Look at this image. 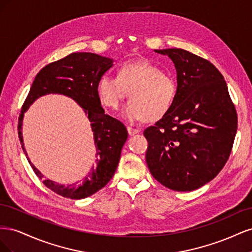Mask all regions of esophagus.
<instances>
[{"instance_id":"1","label":"esophagus","mask_w":252,"mask_h":252,"mask_svg":"<svg viewBox=\"0 0 252 252\" xmlns=\"http://www.w3.org/2000/svg\"><path fill=\"white\" fill-rule=\"evenodd\" d=\"M127 131H128L129 135H134V134H136V133H139V132H140L139 129L132 128V127H127Z\"/></svg>"}]
</instances>
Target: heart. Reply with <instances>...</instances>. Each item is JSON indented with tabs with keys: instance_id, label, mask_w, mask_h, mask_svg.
Segmentation results:
<instances>
[{
	"instance_id": "1",
	"label": "heart",
	"mask_w": 252,
	"mask_h": 252,
	"mask_svg": "<svg viewBox=\"0 0 252 252\" xmlns=\"http://www.w3.org/2000/svg\"><path fill=\"white\" fill-rule=\"evenodd\" d=\"M129 93L131 98L122 111L128 123L156 121L169 112L178 95V83L148 60L126 61L118 67L117 78L103 74L97 82L98 100L117 109Z\"/></svg>"
}]
</instances>
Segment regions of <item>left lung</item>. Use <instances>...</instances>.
<instances>
[{"mask_svg":"<svg viewBox=\"0 0 252 252\" xmlns=\"http://www.w3.org/2000/svg\"><path fill=\"white\" fill-rule=\"evenodd\" d=\"M155 51L173 62L178 95L169 112L145 129L147 166L165 187L191 191L223 169L238 117L224 77L209 61L180 48Z\"/></svg>","mask_w":252,"mask_h":252,"instance_id":"1","label":"left lung"}]
</instances>
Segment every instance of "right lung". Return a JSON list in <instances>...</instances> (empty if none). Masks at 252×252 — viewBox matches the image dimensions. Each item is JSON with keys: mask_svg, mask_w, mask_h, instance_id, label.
<instances>
[{"mask_svg": "<svg viewBox=\"0 0 252 252\" xmlns=\"http://www.w3.org/2000/svg\"><path fill=\"white\" fill-rule=\"evenodd\" d=\"M113 65V60L91 52H74L45 66L36 74L29 94L23 105L19 118V138L23 151L27 152L23 143L22 125L24 113L36 98L45 94H59L71 97L83 108L94 132L96 168H91L81 184L62 185L51 180H44V185L53 192L72 200L85 199L102 189L112 179L121 158V151L128 132L123 123L105 114L96 94V85L102 75ZM28 162L34 173L44 175Z\"/></svg>", "mask_w": 252, "mask_h": 252, "instance_id": "add662e5", "label": "right lung"}]
</instances>
